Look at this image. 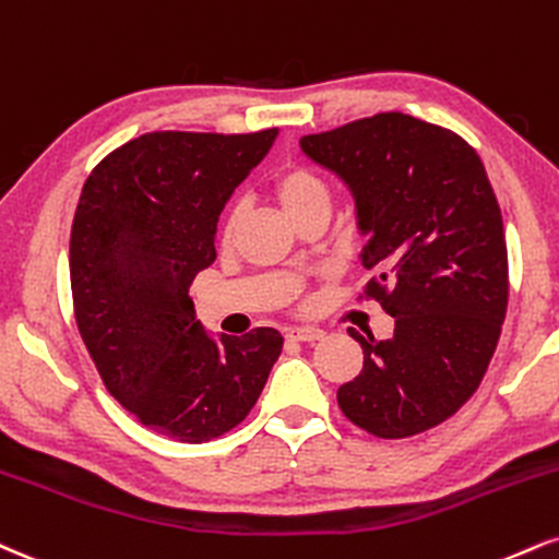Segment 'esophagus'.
<instances>
[{"label": "esophagus", "mask_w": 559, "mask_h": 559, "mask_svg": "<svg viewBox=\"0 0 559 559\" xmlns=\"http://www.w3.org/2000/svg\"><path fill=\"white\" fill-rule=\"evenodd\" d=\"M320 328H292V331L286 333V338L292 341H301V344H312V341H320L322 338Z\"/></svg>", "instance_id": "34e87169"}]
</instances>
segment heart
I'll list each match as a JSON object with an SVG mask.
<instances>
[{
    "instance_id": "1",
    "label": "heart",
    "mask_w": 559,
    "mask_h": 559,
    "mask_svg": "<svg viewBox=\"0 0 559 559\" xmlns=\"http://www.w3.org/2000/svg\"><path fill=\"white\" fill-rule=\"evenodd\" d=\"M271 194L281 211L288 215V221L301 226L309 218H318L331 211V187L322 174L309 164H288L275 171L271 181ZM241 221V205L228 207L224 226H221V241L231 245Z\"/></svg>"
}]
</instances>
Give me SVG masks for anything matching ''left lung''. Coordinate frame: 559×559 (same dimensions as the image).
<instances>
[{"instance_id": "1", "label": "left lung", "mask_w": 559, "mask_h": 559, "mask_svg": "<svg viewBox=\"0 0 559 559\" xmlns=\"http://www.w3.org/2000/svg\"><path fill=\"white\" fill-rule=\"evenodd\" d=\"M301 151L352 192L367 237L365 294L395 318L388 341L348 328L365 367L338 406L369 435L432 429L474 395L508 309L502 213L466 140L401 111L305 134Z\"/></svg>"}]
</instances>
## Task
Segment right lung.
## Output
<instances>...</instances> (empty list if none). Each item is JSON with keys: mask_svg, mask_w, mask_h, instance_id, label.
Returning a JSON list of instances; mask_svg holds the SVG:
<instances>
[{"mask_svg": "<svg viewBox=\"0 0 559 559\" xmlns=\"http://www.w3.org/2000/svg\"><path fill=\"white\" fill-rule=\"evenodd\" d=\"M275 134H140L100 160L80 194L70 234L78 331L114 399L179 442L237 427L284 348L273 328L213 338L190 294L215 260L221 211Z\"/></svg>", "mask_w": 559, "mask_h": 559, "instance_id": "obj_1", "label": "right lung"}]
</instances>
